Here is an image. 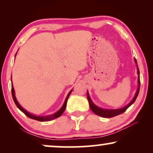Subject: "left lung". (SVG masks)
<instances>
[{"instance_id":"left-lung-1","label":"left lung","mask_w":153,"mask_h":153,"mask_svg":"<svg viewBox=\"0 0 153 153\" xmlns=\"http://www.w3.org/2000/svg\"><path fill=\"white\" fill-rule=\"evenodd\" d=\"M135 62H136V63L137 64V60L136 59H135ZM137 72H138V74H139V78H138V83H139V85H138V89H137V91L136 92L135 96L134 97L133 100L130 102V103H129V104H127V105L126 106H125V107L120 108V109H116V110L103 109V108L97 107V106L95 105V104L93 103V102H92V100H91V98H90V97H89L88 93L87 92V98H88V100L89 106H90V107H91V110L93 111L95 113V114H97L100 116L104 117V118H112V117L116 116H118V115H120L121 114H123V113H124L125 111H126L127 108H128L129 106H130L131 104H132L134 102H135V100H136V99H137L138 95H139V90H140V77H139V68H138V66H137Z\"/></svg>"}]
</instances>
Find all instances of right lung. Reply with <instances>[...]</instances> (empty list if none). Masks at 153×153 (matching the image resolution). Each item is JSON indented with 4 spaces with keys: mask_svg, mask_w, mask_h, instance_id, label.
<instances>
[{
    "mask_svg": "<svg viewBox=\"0 0 153 153\" xmlns=\"http://www.w3.org/2000/svg\"><path fill=\"white\" fill-rule=\"evenodd\" d=\"M72 90L70 92V93H69V94H68V96H67V97H66L65 101V102H64V104H63V105H62V108H60V109L58 111H57V112L55 113V114H53L49 115V116H35V115H33V114H30V113H28V111H26L25 110L24 108H23L22 106H20V104L18 103L17 100H16V97H15V95H14V88H13V85H12V98H13V100H14V103H15L16 106H17V107L19 108V109L22 111L24 113L25 115H26V116H28V118H30L31 119H33V120H38V121H41V122H44V121H49V120H53V119L57 118L59 116H61V115L63 114L65 109L66 104H67V101H68V98H69V96H70L71 93H72Z\"/></svg>",
    "mask_w": 153,
    "mask_h": 153,
    "instance_id": "1",
    "label": "right lung"
}]
</instances>
